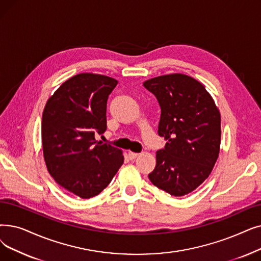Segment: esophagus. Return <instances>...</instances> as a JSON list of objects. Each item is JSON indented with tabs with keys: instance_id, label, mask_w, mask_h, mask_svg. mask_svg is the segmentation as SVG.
Returning <instances> with one entry per match:
<instances>
[{
	"instance_id": "34e87169",
	"label": "esophagus",
	"mask_w": 261,
	"mask_h": 261,
	"mask_svg": "<svg viewBox=\"0 0 261 261\" xmlns=\"http://www.w3.org/2000/svg\"><path fill=\"white\" fill-rule=\"evenodd\" d=\"M139 154H140V153L133 152V151H129V152H128V156L131 159V160H133V159H135V158H138Z\"/></svg>"
}]
</instances>
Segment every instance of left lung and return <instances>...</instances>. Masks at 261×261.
Masks as SVG:
<instances>
[{
  "mask_svg": "<svg viewBox=\"0 0 261 261\" xmlns=\"http://www.w3.org/2000/svg\"><path fill=\"white\" fill-rule=\"evenodd\" d=\"M144 86L161 107L158 133L166 141L148 177L168 194L185 196L209 177L218 160L220 111L205 86L187 74L152 77Z\"/></svg>",
  "mask_w": 261,
  "mask_h": 261,
  "instance_id": "8db88e82",
  "label": "left lung"
}]
</instances>
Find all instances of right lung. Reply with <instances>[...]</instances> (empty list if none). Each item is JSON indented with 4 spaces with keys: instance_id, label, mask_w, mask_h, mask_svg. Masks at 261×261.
Listing matches in <instances>:
<instances>
[{
    "instance_id": "add662e5",
    "label": "right lung",
    "mask_w": 261,
    "mask_h": 261,
    "mask_svg": "<svg viewBox=\"0 0 261 261\" xmlns=\"http://www.w3.org/2000/svg\"><path fill=\"white\" fill-rule=\"evenodd\" d=\"M118 81L79 73L48 99L42 113L43 159L54 181L70 193L90 198L101 193L123 163L122 151L95 140L107 129V101Z\"/></svg>"
}]
</instances>
